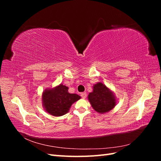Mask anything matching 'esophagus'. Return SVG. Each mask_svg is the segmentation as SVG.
<instances>
[{"label":"esophagus","mask_w":161,"mask_h":161,"mask_svg":"<svg viewBox=\"0 0 161 161\" xmlns=\"http://www.w3.org/2000/svg\"><path fill=\"white\" fill-rule=\"evenodd\" d=\"M80 96H81V97L82 99H85L86 97V93L85 92H82V93L80 94Z\"/></svg>","instance_id":"1"}]
</instances>
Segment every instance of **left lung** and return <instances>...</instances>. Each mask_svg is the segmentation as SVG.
<instances>
[{
  "label": "left lung",
  "mask_w": 161,
  "mask_h": 161,
  "mask_svg": "<svg viewBox=\"0 0 161 161\" xmlns=\"http://www.w3.org/2000/svg\"><path fill=\"white\" fill-rule=\"evenodd\" d=\"M88 99L93 109L100 114L108 112L115 105L114 95L101 82L94 85L93 91L90 92Z\"/></svg>",
  "instance_id": "1"
}]
</instances>
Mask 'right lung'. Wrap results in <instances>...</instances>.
I'll return each instance as SVG.
<instances>
[{
  "label": "right lung",
  "mask_w": 161,
  "mask_h": 161,
  "mask_svg": "<svg viewBox=\"0 0 161 161\" xmlns=\"http://www.w3.org/2000/svg\"><path fill=\"white\" fill-rule=\"evenodd\" d=\"M67 86L60 85L53 89H46L43 93V104L46 111L53 116H62L69 112L73 103L80 99L76 94H71Z\"/></svg>",
  "instance_id": "right-lung-1"
}]
</instances>
